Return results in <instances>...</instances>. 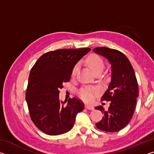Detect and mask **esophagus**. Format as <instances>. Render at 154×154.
I'll use <instances>...</instances> for the list:
<instances>
[{"label": "esophagus", "mask_w": 154, "mask_h": 154, "mask_svg": "<svg viewBox=\"0 0 154 154\" xmlns=\"http://www.w3.org/2000/svg\"><path fill=\"white\" fill-rule=\"evenodd\" d=\"M85 108L87 109H89V110H94V107L90 105H85Z\"/></svg>", "instance_id": "1"}]
</instances>
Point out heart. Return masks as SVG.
<instances>
[{
	"label": "heart",
	"instance_id": "obj_1",
	"mask_svg": "<svg viewBox=\"0 0 154 154\" xmlns=\"http://www.w3.org/2000/svg\"><path fill=\"white\" fill-rule=\"evenodd\" d=\"M87 64L88 65L91 70L94 72H96L100 70H103L105 64H104L103 60L100 56L97 55H92L89 56L86 60ZM79 69V64H76L73 67V69L72 70L71 75L72 77H75L76 75L77 72ZM98 90L97 88H90V87H85L81 89L78 94L79 96L82 98L83 100L85 101H90L93 100V99L94 98V96L98 93Z\"/></svg>",
	"mask_w": 154,
	"mask_h": 154
}]
</instances>
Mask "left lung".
Returning <instances> with one entry per match:
<instances>
[{
    "instance_id": "obj_1",
    "label": "left lung",
    "mask_w": 154,
    "mask_h": 154,
    "mask_svg": "<svg viewBox=\"0 0 154 154\" xmlns=\"http://www.w3.org/2000/svg\"><path fill=\"white\" fill-rule=\"evenodd\" d=\"M92 51L107 60L111 69V82L101 98L103 101H111L110 106L107 111L102 106H96L95 109L104 113L96 126L104 131L118 132L129 123L139 96L134 69L127 57L118 50L100 47Z\"/></svg>"
}]
</instances>
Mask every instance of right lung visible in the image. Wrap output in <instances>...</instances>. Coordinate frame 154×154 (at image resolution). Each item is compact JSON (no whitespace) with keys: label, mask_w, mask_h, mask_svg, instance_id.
Wrapping results in <instances>:
<instances>
[{"label":"right lung","mask_w":154,"mask_h":154,"mask_svg":"<svg viewBox=\"0 0 154 154\" xmlns=\"http://www.w3.org/2000/svg\"><path fill=\"white\" fill-rule=\"evenodd\" d=\"M90 48L62 49L41 56L30 71L26 100L35 126L48 135L64 134L72 129L84 104L76 98L59 100L62 83L70 81L72 70Z\"/></svg>","instance_id":"right-lung-1"}]
</instances>
